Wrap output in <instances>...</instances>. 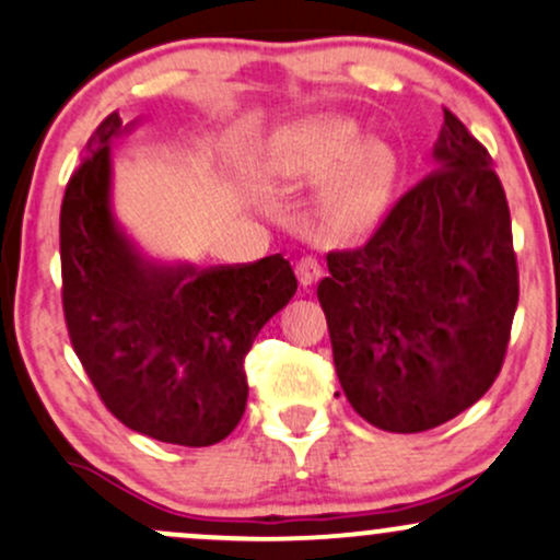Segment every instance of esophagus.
<instances>
[{
  "label": "esophagus",
  "instance_id": "1",
  "mask_svg": "<svg viewBox=\"0 0 560 560\" xmlns=\"http://www.w3.org/2000/svg\"><path fill=\"white\" fill-rule=\"evenodd\" d=\"M294 271H298V279L302 287H311L316 284V281L320 279V262L316 255H302V258L298 260V266H294Z\"/></svg>",
  "mask_w": 560,
  "mask_h": 560
}]
</instances>
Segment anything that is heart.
Wrapping results in <instances>:
<instances>
[{
    "instance_id": "1",
    "label": "heart",
    "mask_w": 560,
    "mask_h": 560,
    "mask_svg": "<svg viewBox=\"0 0 560 560\" xmlns=\"http://www.w3.org/2000/svg\"><path fill=\"white\" fill-rule=\"evenodd\" d=\"M276 171L298 182H326L320 215L337 231H363L382 215L395 178V158L384 144L361 147V131L347 120H320L276 147Z\"/></svg>"
}]
</instances>
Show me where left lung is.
<instances>
[{
	"label": "left lung",
	"mask_w": 560,
	"mask_h": 560,
	"mask_svg": "<svg viewBox=\"0 0 560 560\" xmlns=\"http://www.w3.org/2000/svg\"><path fill=\"white\" fill-rule=\"evenodd\" d=\"M434 163L363 247L326 255L318 284L347 400L397 434L440 427L492 387L518 305L503 184L450 110Z\"/></svg>",
	"instance_id": "1"
}]
</instances>
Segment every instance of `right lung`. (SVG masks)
I'll use <instances>...</instances> for the list:
<instances>
[{"instance_id":"obj_1","label":"right lung","mask_w":560,"mask_h":560,"mask_svg":"<svg viewBox=\"0 0 560 560\" xmlns=\"http://www.w3.org/2000/svg\"><path fill=\"white\" fill-rule=\"evenodd\" d=\"M110 113L70 176L60 210L62 311L75 355L107 410L184 447L226 440L247 405L244 355L298 292L281 255L236 266H158L110 210Z\"/></svg>"}]
</instances>
